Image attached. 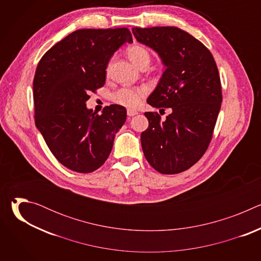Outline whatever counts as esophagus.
<instances>
[{"instance_id": "esophagus-1", "label": "esophagus", "mask_w": 261, "mask_h": 261, "mask_svg": "<svg viewBox=\"0 0 261 261\" xmlns=\"http://www.w3.org/2000/svg\"><path fill=\"white\" fill-rule=\"evenodd\" d=\"M138 113H137V111L136 110H134V109H128L127 110V115L129 116V117H134V116H136Z\"/></svg>"}]
</instances>
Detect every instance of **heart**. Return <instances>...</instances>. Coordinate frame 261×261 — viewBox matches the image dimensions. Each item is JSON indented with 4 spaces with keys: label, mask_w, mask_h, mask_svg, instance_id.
<instances>
[{
    "label": "heart",
    "mask_w": 261,
    "mask_h": 261,
    "mask_svg": "<svg viewBox=\"0 0 261 261\" xmlns=\"http://www.w3.org/2000/svg\"><path fill=\"white\" fill-rule=\"evenodd\" d=\"M127 54L132 63L137 67L144 64H150V53L140 45H133L129 47ZM145 94L146 90L144 88H122L113 95V99L115 102L121 105L133 108L140 103Z\"/></svg>",
    "instance_id": "obj_1"
}]
</instances>
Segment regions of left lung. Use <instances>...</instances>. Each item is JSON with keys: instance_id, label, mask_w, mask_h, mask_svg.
<instances>
[{"instance_id": "left-lung-1", "label": "left lung", "mask_w": 261, "mask_h": 261, "mask_svg": "<svg viewBox=\"0 0 261 261\" xmlns=\"http://www.w3.org/2000/svg\"><path fill=\"white\" fill-rule=\"evenodd\" d=\"M132 33L158 54L165 67L146 102L171 109L164 121L157 113L144 114V157L160 173H179L203 156L213 136L222 103L216 62L199 40L176 27L133 28Z\"/></svg>"}]
</instances>
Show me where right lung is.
Instances as JSON below:
<instances>
[{"mask_svg":"<svg viewBox=\"0 0 261 261\" xmlns=\"http://www.w3.org/2000/svg\"><path fill=\"white\" fill-rule=\"evenodd\" d=\"M132 43L127 28L83 29L69 34L41 58L33 82L35 124L50 152L67 168L92 172L108 158L126 108L113 104L96 115L89 93L105 84L114 54Z\"/></svg>","mask_w":261,"mask_h":261,"instance_id":"1","label":"right lung"}]
</instances>
